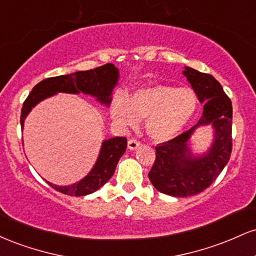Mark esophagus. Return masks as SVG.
<instances>
[{"label": "esophagus", "instance_id": "1", "mask_svg": "<svg viewBox=\"0 0 256 256\" xmlns=\"http://www.w3.org/2000/svg\"><path fill=\"white\" fill-rule=\"evenodd\" d=\"M140 146V140H134V138H131V140H128V148L130 149V150H134V149H137Z\"/></svg>", "mask_w": 256, "mask_h": 256}]
</instances>
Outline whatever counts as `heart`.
I'll return each instance as SVG.
<instances>
[{
  "label": "heart",
  "instance_id": "heart-1",
  "mask_svg": "<svg viewBox=\"0 0 256 256\" xmlns=\"http://www.w3.org/2000/svg\"><path fill=\"white\" fill-rule=\"evenodd\" d=\"M196 108L198 96L192 89L158 84L137 89L130 98L116 94L110 116L124 128H134L138 120H146V134L156 142H165L184 130Z\"/></svg>",
  "mask_w": 256,
  "mask_h": 256
}]
</instances>
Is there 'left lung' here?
Wrapping results in <instances>:
<instances>
[{"label": "left lung", "instance_id": "8db88e82", "mask_svg": "<svg viewBox=\"0 0 256 256\" xmlns=\"http://www.w3.org/2000/svg\"><path fill=\"white\" fill-rule=\"evenodd\" d=\"M189 80L204 113L198 122L171 140L160 143L148 177L158 192L174 198L198 195L216 180L228 162L232 152V104L222 86L213 76L185 67ZM212 124V146L204 154L195 157L188 140L198 126Z\"/></svg>", "mask_w": 256, "mask_h": 256}]
</instances>
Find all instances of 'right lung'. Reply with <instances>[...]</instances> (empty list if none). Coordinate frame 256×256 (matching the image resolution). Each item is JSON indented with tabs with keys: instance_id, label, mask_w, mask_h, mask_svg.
<instances>
[{
	"instance_id": "right-lung-1",
	"label": "right lung",
	"mask_w": 256,
	"mask_h": 256,
	"mask_svg": "<svg viewBox=\"0 0 256 256\" xmlns=\"http://www.w3.org/2000/svg\"><path fill=\"white\" fill-rule=\"evenodd\" d=\"M119 79V70L113 64H106L89 71H79L72 74L58 76V77L46 78L40 82L32 89L30 95L25 100L22 108L20 124L24 128V122L32 108L38 102L58 92L79 94L83 92L91 95L104 106H110L112 92ZM128 146L125 137H114L104 140L95 166L82 180L67 186H58L46 182L52 189L66 194L70 196H85L95 192L110 180L116 171L119 158L124 155Z\"/></svg>"
}]
</instances>
